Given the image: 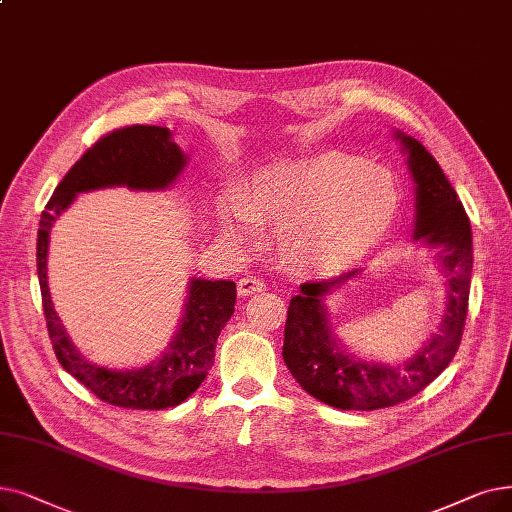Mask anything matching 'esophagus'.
Wrapping results in <instances>:
<instances>
[{"label": "esophagus", "mask_w": 512, "mask_h": 512, "mask_svg": "<svg viewBox=\"0 0 512 512\" xmlns=\"http://www.w3.org/2000/svg\"><path fill=\"white\" fill-rule=\"evenodd\" d=\"M265 288V282L257 276H244L238 280V295L240 297H249L253 293H261Z\"/></svg>", "instance_id": "34e87169"}]
</instances>
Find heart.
Masks as SVG:
<instances>
[{
  "instance_id": "heart-1",
  "label": "heart",
  "mask_w": 512,
  "mask_h": 512,
  "mask_svg": "<svg viewBox=\"0 0 512 512\" xmlns=\"http://www.w3.org/2000/svg\"><path fill=\"white\" fill-rule=\"evenodd\" d=\"M402 205L395 175L349 154L326 152L255 171L221 201L217 224L236 244L255 228H280L286 263L330 276L366 259L389 234Z\"/></svg>"
}]
</instances>
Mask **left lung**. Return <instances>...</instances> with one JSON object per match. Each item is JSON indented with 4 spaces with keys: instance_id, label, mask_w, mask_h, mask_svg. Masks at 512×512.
<instances>
[{
    "instance_id": "8db88e82",
    "label": "left lung",
    "mask_w": 512,
    "mask_h": 512,
    "mask_svg": "<svg viewBox=\"0 0 512 512\" xmlns=\"http://www.w3.org/2000/svg\"><path fill=\"white\" fill-rule=\"evenodd\" d=\"M402 144L414 180L412 242L435 249L446 278L448 303L437 330L412 358L374 362L347 351L330 324L326 301L339 293L353 270L335 280L305 282L291 299L284 326L282 358L295 381L318 402L339 410H379L402 404L433 383L458 351L469 309L473 272V234L458 194L429 150L404 131H393Z\"/></svg>"
}]
</instances>
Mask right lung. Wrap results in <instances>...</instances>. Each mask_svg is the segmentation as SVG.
I'll list each match as a JSON object with an SVG mask.
<instances>
[{
    "label": "right lung",
    "mask_w": 512,
    "mask_h": 512,
    "mask_svg": "<svg viewBox=\"0 0 512 512\" xmlns=\"http://www.w3.org/2000/svg\"><path fill=\"white\" fill-rule=\"evenodd\" d=\"M159 125H131L98 140L56 186L37 232V276L43 314L62 368L110 406L129 410H165L180 406L201 387L215 360L221 328L234 314L236 284L192 276L184 311L165 351L140 368H108L90 362L66 335L48 286L50 234L58 217L81 192L125 186L136 192H161L175 184L188 154Z\"/></svg>",
    "instance_id": "obj_1"
}]
</instances>
